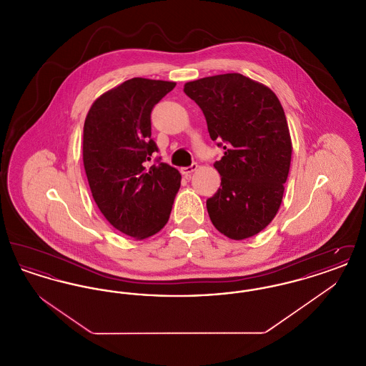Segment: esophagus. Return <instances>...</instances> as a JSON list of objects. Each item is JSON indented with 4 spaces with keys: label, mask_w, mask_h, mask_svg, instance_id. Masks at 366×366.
Instances as JSON below:
<instances>
[{
    "label": "esophagus",
    "mask_w": 366,
    "mask_h": 366,
    "mask_svg": "<svg viewBox=\"0 0 366 366\" xmlns=\"http://www.w3.org/2000/svg\"><path fill=\"white\" fill-rule=\"evenodd\" d=\"M197 167H199L197 163H192L191 166H188V167H182V169H181V173L185 175L192 174L193 172L197 170Z\"/></svg>",
    "instance_id": "34e87169"
}]
</instances>
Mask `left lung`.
I'll return each mask as SVG.
<instances>
[{"label":"left lung","mask_w":366,"mask_h":366,"mask_svg":"<svg viewBox=\"0 0 366 366\" xmlns=\"http://www.w3.org/2000/svg\"><path fill=\"white\" fill-rule=\"evenodd\" d=\"M184 92L225 149L214 163L222 178L207 199L209 219L229 239H248L272 222L282 200L292 154L284 109L269 87L237 72L192 81Z\"/></svg>","instance_id":"8db88e82"}]
</instances>
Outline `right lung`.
Here are the masks:
<instances>
[{"label":"right lung","mask_w":366,"mask_h":366,"mask_svg":"<svg viewBox=\"0 0 366 366\" xmlns=\"http://www.w3.org/2000/svg\"><path fill=\"white\" fill-rule=\"evenodd\" d=\"M174 82L132 78L100 96L84 126V166L97 207L127 236L145 239L169 221L178 170L157 157L151 112Z\"/></svg>","instance_id":"add662e5"}]
</instances>
